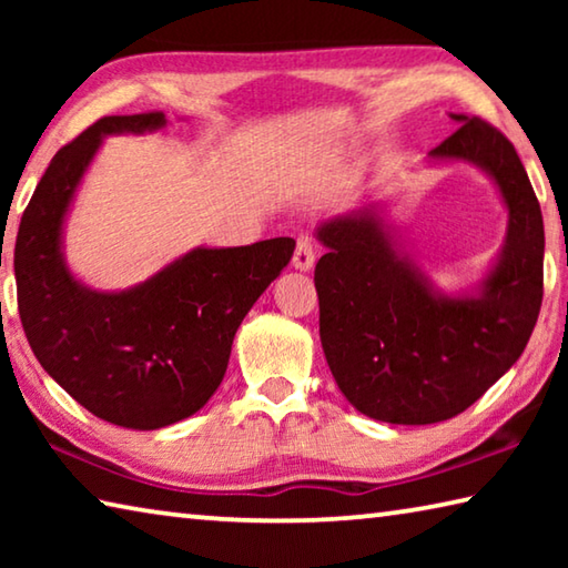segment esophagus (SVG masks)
Wrapping results in <instances>:
<instances>
[{"instance_id": "1", "label": "esophagus", "mask_w": 568, "mask_h": 568, "mask_svg": "<svg viewBox=\"0 0 568 568\" xmlns=\"http://www.w3.org/2000/svg\"><path fill=\"white\" fill-rule=\"evenodd\" d=\"M313 263H315V250H313L311 237H301L293 253V267L301 273H307L313 267Z\"/></svg>"}]
</instances>
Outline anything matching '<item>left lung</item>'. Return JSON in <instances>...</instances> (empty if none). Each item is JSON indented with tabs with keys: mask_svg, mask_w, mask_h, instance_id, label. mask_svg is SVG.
Wrapping results in <instances>:
<instances>
[{
	"mask_svg": "<svg viewBox=\"0 0 568 568\" xmlns=\"http://www.w3.org/2000/svg\"><path fill=\"white\" fill-rule=\"evenodd\" d=\"M458 130L428 165L468 162L508 213L501 253L470 291L444 293L403 250L383 200L325 217L315 265L325 361L363 416L426 426L458 416L521 358L541 311L544 217L516 150L491 124Z\"/></svg>",
	"mask_w": 568,
	"mask_h": 568,
	"instance_id": "8db88e82",
	"label": "left lung"
}]
</instances>
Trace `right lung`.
<instances>
[{
    "instance_id": "obj_1",
    "label": "right lung",
    "mask_w": 568,
    "mask_h": 568,
    "mask_svg": "<svg viewBox=\"0 0 568 568\" xmlns=\"http://www.w3.org/2000/svg\"><path fill=\"white\" fill-rule=\"evenodd\" d=\"M165 112L112 114L52 158L19 223L17 303L42 368L102 420L158 430L192 416L217 390L240 323L283 267L295 240L192 247L148 281L94 291L64 257L77 187L110 134H145Z\"/></svg>"
}]
</instances>
